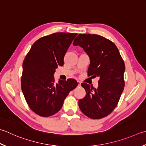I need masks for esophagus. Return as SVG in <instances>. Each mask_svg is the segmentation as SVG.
<instances>
[{
	"label": "esophagus",
	"mask_w": 146,
	"mask_h": 146,
	"mask_svg": "<svg viewBox=\"0 0 146 146\" xmlns=\"http://www.w3.org/2000/svg\"><path fill=\"white\" fill-rule=\"evenodd\" d=\"M80 85H81V83L79 81H78V86L80 87Z\"/></svg>",
	"instance_id": "34e87169"
}]
</instances>
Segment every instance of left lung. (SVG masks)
Returning <instances> with one entry per match:
<instances>
[{
    "instance_id": "1",
    "label": "left lung",
    "mask_w": 146,
    "mask_h": 146,
    "mask_svg": "<svg viewBox=\"0 0 146 146\" xmlns=\"http://www.w3.org/2000/svg\"><path fill=\"white\" fill-rule=\"evenodd\" d=\"M73 44L83 48L89 56L88 76L99 77L98 88L81 84L86 96L78 101L80 109L88 118H104L116 108L123 90V60L116 45L102 36L79 34Z\"/></svg>"
}]
</instances>
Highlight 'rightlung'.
Listing matches in <instances>:
<instances>
[{"label":"right lung","mask_w":146,"mask_h":146,"mask_svg":"<svg viewBox=\"0 0 146 146\" xmlns=\"http://www.w3.org/2000/svg\"><path fill=\"white\" fill-rule=\"evenodd\" d=\"M77 33H55L42 37L31 46L23 62L21 89L28 105L37 115L47 117L61 109L68 94L76 87L75 79L59 80L54 75Z\"/></svg>","instance_id":"1"}]
</instances>
